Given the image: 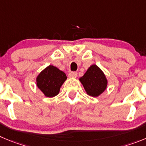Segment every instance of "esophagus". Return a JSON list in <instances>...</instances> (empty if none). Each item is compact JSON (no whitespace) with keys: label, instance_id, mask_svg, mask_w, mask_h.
I'll list each match as a JSON object with an SVG mask.
<instances>
[{"label":"esophagus","instance_id":"34e87169","mask_svg":"<svg viewBox=\"0 0 146 146\" xmlns=\"http://www.w3.org/2000/svg\"><path fill=\"white\" fill-rule=\"evenodd\" d=\"M78 76V73L76 72H70L68 73V76L70 78H76Z\"/></svg>","mask_w":146,"mask_h":146}]
</instances>
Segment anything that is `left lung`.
Segmentation results:
<instances>
[{
  "label": "left lung",
  "mask_w": 146,
  "mask_h": 146,
  "mask_svg": "<svg viewBox=\"0 0 146 146\" xmlns=\"http://www.w3.org/2000/svg\"><path fill=\"white\" fill-rule=\"evenodd\" d=\"M80 81L89 96L96 97L104 92L107 80L99 67L93 65L89 67L85 74L80 78Z\"/></svg>",
  "instance_id": "obj_1"
}]
</instances>
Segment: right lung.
Masks as SVG:
<instances>
[{
	"label": "right lung",
	"instance_id": "obj_1",
	"mask_svg": "<svg viewBox=\"0 0 146 146\" xmlns=\"http://www.w3.org/2000/svg\"><path fill=\"white\" fill-rule=\"evenodd\" d=\"M66 79L64 72L53 65H49L37 76L36 85L46 96L53 97L58 94L61 86Z\"/></svg>",
	"mask_w": 146,
	"mask_h": 146
}]
</instances>
